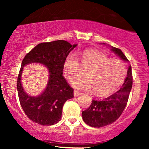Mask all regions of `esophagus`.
<instances>
[{"label": "esophagus", "instance_id": "esophagus-1", "mask_svg": "<svg viewBox=\"0 0 149 149\" xmlns=\"http://www.w3.org/2000/svg\"><path fill=\"white\" fill-rule=\"evenodd\" d=\"M73 95H74V97H78V96H79L80 95H81V93L79 92L74 90V92H73Z\"/></svg>", "mask_w": 149, "mask_h": 149}]
</instances>
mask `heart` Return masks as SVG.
I'll list each match as a JSON object with an SVG mask.
<instances>
[{
    "mask_svg": "<svg viewBox=\"0 0 149 149\" xmlns=\"http://www.w3.org/2000/svg\"><path fill=\"white\" fill-rule=\"evenodd\" d=\"M80 66L86 67L83 77L71 81V85L77 90L90 91L97 96H107L116 91L123 83L126 68L123 63L117 59H110L103 53L95 49H86L80 54V63L74 54L65 58L63 71L65 78L71 80Z\"/></svg>",
    "mask_w": 149,
    "mask_h": 149,
    "instance_id": "b5f03b06",
    "label": "heart"
}]
</instances>
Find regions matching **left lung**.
<instances>
[{"instance_id":"obj_1","label":"left lung","mask_w":149,"mask_h":149,"mask_svg":"<svg viewBox=\"0 0 149 149\" xmlns=\"http://www.w3.org/2000/svg\"><path fill=\"white\" fill-rule=\"evenodd\" d=\"M111 50L123 60L128 61L121 49L111 47ZM132 86V67L127 69V77L118 91L104 100H92L90 107L82 113L84 122L93 127H101L113 123L120 116L127 105L130 92Z\"/></svg>"}]
</instances>
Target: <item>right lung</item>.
<instances>
[{"instance_id":"right-lung-1","label":"right lung","mask_w":149,"mask_h":149,"mask_svg":"<svg viewBox=\"0 0 149 149\" xmlns=\"http://www.w3.org/2000/svg\"><path fill=\"white\" fill-rule=\"evenodd\" d=\"M77 45L59 40L42 42L27 53L22 60L17 78V92L21 107L27 117L42 125H52L61 120L65 102L73 97V90L63 76L65 58ZM31 63H40L49 70V80L43 93L37 97L27 95L22 88L23 67Z\"/></svg>"}]
</instances>
